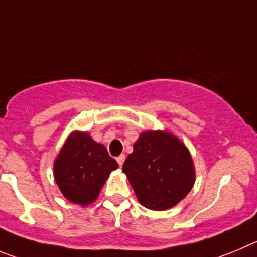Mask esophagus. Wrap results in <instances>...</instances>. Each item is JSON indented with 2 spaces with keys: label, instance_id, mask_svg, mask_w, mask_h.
I'll return each mask as SVG.
<instances>
[{
  "label": "esophagus",
  "instance_id": "esophagus-1",
  "mask_svg": "<svg viewBox=\"0 0 257 257\" xmlns=\"http://www.w3.org/2000/svg\"><path fill=\"white\" fill-rule=\"evenodd\" d=\"M116 161H117V164H119V166H123L124 161H125V156H124V155L119 156V157L116 158Z\"/></svg>",
  "mask_w": 257,
  "mask_h": 257
}]
</instances>
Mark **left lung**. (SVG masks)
Listing matches in <instances>:
<instances>
[{"mask_svg": "<svg viewBox=\"0 0 257 257\" xmlns=\"http://www.w3.org/2000/svg\"><path fill=\"white\" fill-rule=\"evenodd\" d=\"M123 171L143 207L166 210L183 200L195 181L188 148L167 132L150 131L140 136Z\"/></svg>", "mask_w": 257, "mask_h": 257, "instance_id": "obj_1", "label": "left lung"}]
</instances>
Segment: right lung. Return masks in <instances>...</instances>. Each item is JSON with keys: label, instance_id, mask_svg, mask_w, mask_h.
<instances>
[{"label": "right lung", "instance_id": "add662e5", "mask_svg": "<svg viewBox=\"0 0 257 257\" xmlns=\"http://www.w3.org/2000/svg\"><path fill=\"white\" fill-rule=\"evenodd\" d=\"M117 162L85 132H73L54 162V179L64 198L82 207L99 196Z\"/></svg>", "mask_w": 257, "mask_h": 257}]
</instances>
